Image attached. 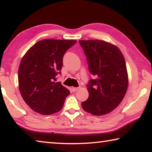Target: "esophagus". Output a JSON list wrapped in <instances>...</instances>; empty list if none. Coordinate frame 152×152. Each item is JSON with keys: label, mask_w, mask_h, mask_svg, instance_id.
Segmentation results:
<instances>
[{"label": "esophagus", "mask_w": 152, "mask_h": 152, "mask_svg": "<svg viewBox=\"0 0 152 152\" xmlns=\"http://www.w3.org/2000/svg\"><path fill=\"white\" fill-rule=\"evenodd\" d=\"M78 89H79V88H75V87H73V88H72V91H74V92L77 91Z\"/></svg>", "instance_id": "obj_1"}]
</instances>
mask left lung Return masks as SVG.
I'll return each mask as SVG.
<instances>
[{"label":"left lung","instance_id":"1","mask_svg":"<svg viewBox=\"0 0 152 152\" xmlns=\"http://www.w3.org/2000/svg\"><path fill=\"white\" fill-rule=\"evenodd\" d=\"M88 64L90 72L95 76L87 84L89 96L82 102L86 112L106 115L123 101L128 87V74L123 53L117 46L102 40H80Z\"/></svg>","mask_w":152,"mask_h":152}]
</instances>
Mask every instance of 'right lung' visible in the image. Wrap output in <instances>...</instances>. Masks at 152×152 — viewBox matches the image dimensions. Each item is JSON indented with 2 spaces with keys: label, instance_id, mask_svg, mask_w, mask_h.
Returning a JSON list of instances; mask_svg holds the SVG:
<instances>
[{
  "label": "right lung",
  "instance_id": "obj_1",
  "mask_svg": "<svg viewBox=\"0 0 152 152\" xmlns=\"http://www.w3.org/2000/svg\"><path fill=\"white\" fill-rule=\"evenodd\" d=\"M76 40L43 39L33 45L20 61L18 80L20 94L31 109L50 115L62 109L69 90L55 82L63 57Z\"/></svg>",
  "mask_w": 152,
  "mask_h": 152
}]
</instances>
